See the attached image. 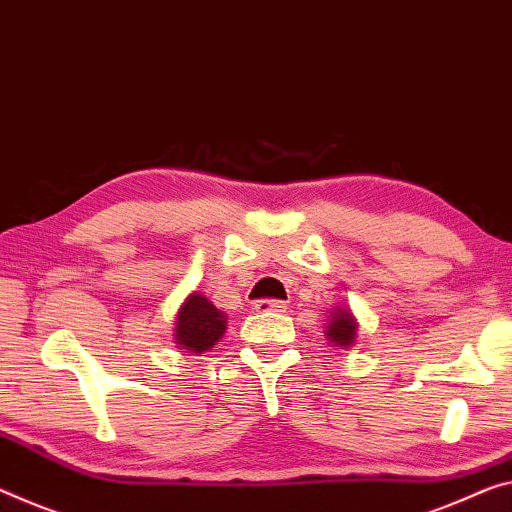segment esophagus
Wrapping results in <instances>:
<instances>
[{
  "instance_id": "1",
  "label": "esophagus",
  "mask_w": 512,
  "mask_h": 512,
  "mask_svg": "<svg viewBox=\"0 0 512 512\" xmlns=\"http://www.w3.org/2000/svg\"><path fill=\"white\" fill-rule=\"evenodd\" d=\"M254 309H256V313H272V311L279 313L286 309V304H283L281 300H258L254 304Z\"/></svg>"
}]
</instances>
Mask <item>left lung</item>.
<instances>
[{
    "label": "left lung",
    "mask_w": 512,
    "mask_h": 512,
    "mask_svg": "<svg viewBox=\"0 0 512 512\" xmlns=\"http://www.w3.org/2000/svg\"><path fill=\"white\" fill-rule=\"evenodd\" d=\"M325 336L327 341L336 345V348L341 350H348L352 343H355L357 338V320L352 316L350 309H338L332 311V316H329L327 322V329H325Z\"/></svg>",
    "instance_id": "8db88e82"
}]
</instances>
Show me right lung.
<instances>
[{
    "instance_id": "obj_1",
    "label": "right lung",
    "mask_w": 512,
    "mask_h": 512,
    "mask_svg": "<svg viewBox=\"0 0 512 512\" xmlns=\"http://www.w3.org/2000/svg\"><path fill=\"white\" fill-rule=\"evenodd\" d=\"M226 329V316L212 304L206 295L192 293L183 302L176 318L174 329V343L178 350L187 352H201L210 350L219 338L224 336Z\"/></svg>"
}]
</instances>
